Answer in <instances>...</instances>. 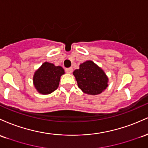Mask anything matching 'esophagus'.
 <instances>
[{"label":"esophagus","instance_id":"esophagus-1","mask_svg":"<svg viewBox=\"0 0 148 148\" xmlns=\"http://www.w3.org/2000/svg\"><path fill=\"white\" fill-rule=\"evenodd\" d=\"M66 72L68 73H71L73 72V69L72 68H67V69H66Z\"/></svg>","mask_w":148,"mask_h":148}]
</instances>
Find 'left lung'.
Wrapping results in <instances>:
<instances>
[{"instance_id":"8db88e82","label":"left lung","mask_w":148,"mask_h":148,"mask_svg":"<svg viewBox=\"0 0 148 148\" xmlns=\"http://www.w3.org/2000/svg\"><path fill=\"white\" fill-rule=\"evenodd\" d=\"M73 75L78 87L85 94L97 95L108 87V79L104 71L92 61L80 64Z\"/></svg>"}]
</instances>
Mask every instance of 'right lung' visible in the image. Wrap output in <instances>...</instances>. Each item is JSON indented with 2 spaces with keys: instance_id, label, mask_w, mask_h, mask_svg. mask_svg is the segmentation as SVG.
I'll return each mask as SVG.
<instances>
[{
  "instance_id": "1",
  "label": "right lung",
  "mask_w": 148,
  "mask_h": 148,
  "mask_svg": "<svg viewBox=\"0 0 148 148\" xmlns=\"http://www.w3.org/2000/svg\"><path fill=\"white\" fill-rule=\"evenodd\" d=\"M63 74H64V70L62 67L45 62L35 73L34 76L35 87L40 94H50L59 87L60 77Z\"/></svg>"
}]
</instances>
